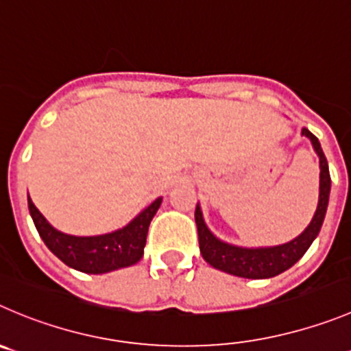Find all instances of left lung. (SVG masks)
Masks as SVG:
<instances>
[{
  "mask_svg": "<svg viewBox=\"0 0 351 351\" xmlns=\"http://www.w3.org/2000/svg\"><path fill=\"white\" fill-rule=\"evenodd\" d=\"M304 136L312 140V145L315 152L319 154L320 159V194L319 206L313 215L312 221L301 235H298L294 241L287 242L282 245H274V247H258V250H247V247H237V245L221 242L209 232L202 220L201 208H195V223H197L199 234V250H201L202 258L208 261L211 267L218 268L227 274L244 277V279H270L275 275L282 274L287 268L293 267L310 247L313 239L319 235L320 227H322L324 216L327 211V202H329L330 192V175L327 159L322 152L319 138L313 135L312 131L303 128L301 131Z\"/></svg>",
  "mask_w": 351,
  "mask_h": 351,
  "instance_id": "1",
  "label": "left lung"
}]
</instances>
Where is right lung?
<instances>
[{
  "mask_svg": "<svg viewBox=\"0 0 351 351\" xmlns=\"http://www.w3.org/2000/svg\"><path fill=\"white\" fill-rule=\"evenodd\" d=\"M160 201L162 199L157 197L135 220L112 234L76 237L55 230L27 195L32 221L38 228V234L48 245V250L67 267L76 268L84 274H106L117 268L131 267L140 261V258L143 256L149 225L159 209Z\"/></svg>",
  "mask_w": 351,
  "mask_h": 351,
  "instance_id": "add662e5",
  "label": "right lung"
}]
</instances>
